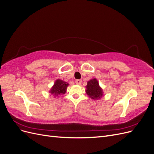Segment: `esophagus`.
Returning <instances> with one entry per match:
<instances>
[{
	"instance_id": "esophagus-1",
	"label": "esophagus",
	"mask_w": 154,
	"mask_h": 154,
	"mask_svg": "<svg viewBox=\"0 0 154 154\" xmlns=\"http://www.w3.org/2000/svg\"><path fill=\"white\" fill-rule=\"evenodd\" d=\"M75 83H76V84L80 85L81 83H82V80H76V81H75Z\"/></svg>"
}]
</instances>
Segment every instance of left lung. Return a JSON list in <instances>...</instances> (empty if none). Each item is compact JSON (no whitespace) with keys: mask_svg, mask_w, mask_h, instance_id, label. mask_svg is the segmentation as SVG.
I'll list each match as a JSON object with an SVG mask.
<instances>
[{"mask_svg":"<svg viewBox=\"0 0 154 154\" xmlns=\"http://www.w3.org/2000/svg\"><path fill=\"white\" fill-rule=\"evenodd\" d=\"M86 93L92 99H99L103 96L102 89L99 86V83L96 78L87 82Z\"/></svg>","mask_w":154,"mask_h":154,"instance_id":"obj_1","label":"left lung"}]
</instances>
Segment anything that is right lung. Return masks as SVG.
Segmentation results:
<instances>
[{
  "mask_svg": "<svg viewBox=\"0 0 154 154\" xmlns=\"http://www.w3.org/2000/svg\"><path fill=\"white\" fill-rule=\"evenodd\" d=\"M68 83L61 80H57L55 82L54 86L51 88L50 92L52 94L58 96L60 94H63L66 93Z\"/></svg>",
  "mask_w": 154,
  "mask_h": 154,
  "instance_id": "1",
  "label": "right lung"
}]
</instances>
